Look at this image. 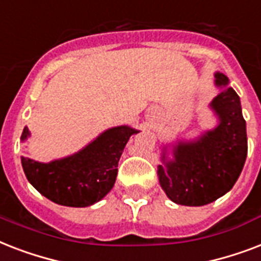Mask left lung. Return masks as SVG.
Wrapping results in <instances>:
<instances>
[{"instance_id": "left-lung-1", "label": "left lung", "mask_w": 261, "mask_h": 261, "mask_svg": "<svg viewBox=\"0 0 261 261\" xmlns=\"http://www.w3.org/2000/svg\"><path fill=\"white\" fill-rule=\"evenodd\" d=\"M215 84L226 87L229 80L215 74ZM219 116L218 127L195 142H178L173 161L160 165V184L172 202L182 206H204L231 190L243 171L248 153L247 127L239 94L225 88L211 102Z\"/></svg>"}]
</instances>
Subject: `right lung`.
Returning <instances> with one entry per match:
<instances>
[{
  "label": "right lung",
  "instance_id": "1",
  "mask_svg": "<svg viewBox=\"0 0 261 261\" xmlns=\"http://www.w3.org/2000/svg\"><path fill=\"white\" fill-rule=\"evenodd\" d=\"M128 126L114 127L77 154L50 164L21 157L28 181L47 199L62 206L87 207L102 199L114 187L118 163L131 135ZM30 135L24 127L21 139Z\"/></svg>",
  "mask_w": 261,
  "mask_h": 261
}]
</instances>
